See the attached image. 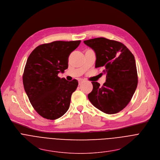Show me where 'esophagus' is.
I'll use <instances>...</instances> for the list:
<instances>
[{
  "label": "esophagus",
  "instance_id": "obj_1",
  "mask_svg": "<svg viewBox=\"0 0 160 160\" xmlns=\"http://www.w3.org/2000/svg\"><path fill=\"white\" fill-rule=\"evenodd\" d=\"M83 81H84V80H82V79H79V80H78V83H79V85H80Z\"/></svg>",
  "mask_w": 160,
  "mask_h": 160
}]
</instances>
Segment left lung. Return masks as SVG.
Listing matches in <instances>:
<instances>
[{
  "label": "left lung",
  "mask_w": 160,
  "mask_h": 160,
  "mask_svg": "<svg viewBox=\"0 0 160 160\" xmlns=\"http://www.w3.org/2000/svg\"><path fill=\"white\" fill-rule=\"evenodd\" d=\"M96 55L95 68L103 67L106 81L101 87L92 82L93 90L88 95L92 105L102 112L116 114L131 101L138 85L134 57L122 43L97 38L84 41Z\"/></svg>",
  "instance_id": "1"
}]
</instances>
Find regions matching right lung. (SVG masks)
<instances>
[{"label":"right lung","mask_w":160,"mask_h":160,"mask_svg":"<svg viewBox=\"0 0 160 160\" xmlns=\"http://www.w3.org/2000/svg\"><path fill=\"white\" fill-rule=\"evenodd\" d=\"M81 41H57L36 47L29 56L22 80L35 111L42 118L55 120L68 110L72 94L78 83L58 77L68 68L70 53Z\"/></svg>","instance_id":"add662e5"}]
</instances>
